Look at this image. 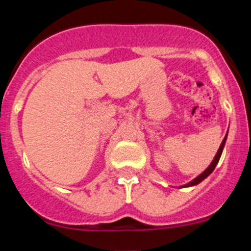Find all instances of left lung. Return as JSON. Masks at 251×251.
Returning a JSON list of instances; mask_svg holds the SVG:
<instances>
[{"mask_svg":"<svg viewBox=\"0 0 251 251\" xmlns=\"http://www.w3.org/2000/svg\"><path fill=\"white\" fill-rule=\"evenodd\" d=\"M226 136H227V134H226ZM225 142H226V137H225V138L223 139V142H221L220 148H219V151H217V153H216V156H215V158L212 159L211 165L208 166V167L206 168L205 171H203L202 174H201V175H199V176H197L196 178H194V179H192L191 182L186 183V185H183L182 187H190V186H195V185H197V183H200L201 181H203V179H205L206 177L208 176V175L211 174L212 171L215 170V167H216V165H217V163H219V159H220V157H221V153H223L224 146H225Z\"/></svg>","mask_w":251,"mask_h":251,"instance_id":"obj_1","label":"left lung"}]
</instances>
